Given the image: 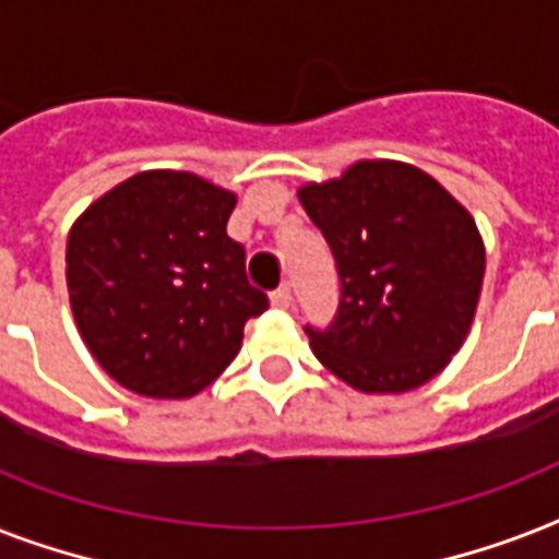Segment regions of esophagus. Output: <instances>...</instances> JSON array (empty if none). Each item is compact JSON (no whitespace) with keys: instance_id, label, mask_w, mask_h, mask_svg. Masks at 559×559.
<instances>
[{"instance_id":"34e87169","label":"esophagus","mask_w":559,"mask_h":559,"mask_svg":"<svg viewBox=\"0 0 559 559\" xmlns=\"http://www.w3.org/2000/svg\"><path fill=\"white\" fill-rule=\"evenodd\" d=\"M289 301H293L289 284H281L278 289H272V307H281V310H287Z\"/></svg>"}]
</instances>
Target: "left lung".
<instances>
[{
	"mask_svg": "<svg viewBox=\"0 0 559 559\" xmlns=\"http://www.w3.org/2000/svg\"><path fill=\"white\" fill-rule=\"evenodd\" d=\"M298 200L340 275L331 324H305L319 362L368 394L432 380L461 348L481 293L485 246L473 217L400 162H359Z\"/></svg>",
	"mask_w": 559,
	"mask_h": 559,
	"instance_id": "8db88e82",
	"label": "left lung"
}]
</instances>
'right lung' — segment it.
<instances>
[{
	"label": "right lung",
	"mask_w": 559,
	"mask_h": 559,
	"mask_svg": "<svg viewBox=\"0 0 559 559\" xmlns=\"http://www.w3.org/2000/svg\"><path fill=\"white\" fill-rule=\"evenodd\" d=\"M235 193L193 174H135L83 211L66 246L72 313L98 366L144 397H191L270 307L226 235Z\"/></svg>",
	"instance_id": "right-lung-1"
}]
</instances>
